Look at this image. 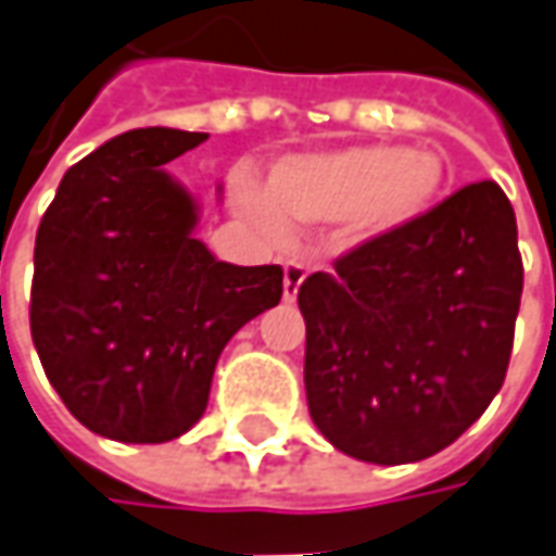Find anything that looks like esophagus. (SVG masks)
Returning a JSON list of instances; mask_svg holds the SVG:
<instances>
[{"mask_svg": "<svg viewBox=\"0 0 556 556\" xmlns=\"http://www.w3.org/2000/svg\"><path fill=\"white\" fill-rule=\"evenodd\" d=\"M304 277H307V267H304V264L286 261V277H282V298H286V301H295Z\"/></svg>", "mask_w": 556, "mask_h": 556, "instance_id": "esophagus-1", "label": "esophagus"}]
</instances>
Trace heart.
<instances>
[{"instance_id":"heart-1","label":"heart","mask_w":556,"mask_h":556,"mask_svg":"<svg viewBox=\"0 0 556 556\" xmlns=\"http://www.w3.org/2000/svg\"><path fill=\"white\" fill-rule=\"evenodd\" d=\"M443 190L446 165L431 150L363 144L286 156L270 172V200L242 184L240 202L267 233L344 218L351 240L369 242L425 218Z\"/></svg>"}]
</instances>
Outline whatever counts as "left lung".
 <instances>
[{
	"mask_svg": "<svg viewBox=\"0 0 556 556\" xmlns=\"http://www.w3.org/2000/svg\"><path fill=\"white\" fill-rule=\"evenodd\" d=\"M523 295L517 218L495 181L369 240L298 289L304 391L351 458L409 465L455 443L502 391Z\"/></svg>",
	"mask_w": 556,
	"mask_h": 556,
	"instance_id": "left-lung-1",
	"label": "left lung"
}]
</instances>
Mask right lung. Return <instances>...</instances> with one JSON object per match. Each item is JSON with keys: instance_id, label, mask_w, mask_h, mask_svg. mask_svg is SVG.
Here are the masks:
<instances>
[{"instance_id": "right-lung-1", "label": "right lung", "mask_w": 556, "mask_h": 556, "mask_svg": "<svg viewBox=\"0 0 556 556\" xmlns=\"http://www.w3.org/2000/svg\"><path fill=\"white\" fill-rule=\"evenodd\" d=\"M208 135L135 128L67 168L33 252L29 332L88 431L168 443L208 406L220 351L277 307L282 267H237L193 237L200 205L165 163Z\"/></svg>"}]
</instances>
